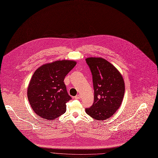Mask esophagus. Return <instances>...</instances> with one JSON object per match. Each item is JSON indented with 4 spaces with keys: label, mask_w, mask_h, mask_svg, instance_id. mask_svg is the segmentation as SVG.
<instances>
[{
    "label": "esophagus",
    "mask_w": 158,
    "mask_h": 158,
    "mask_svg": "<svg viewBox=\"0 0 158 158\" xmlns=\"http://www.w3.org/2000/svg\"><path fill=\"white\" fill-rule=\"evenodd\" d=\"M81 96L79 94H77L76 96H75L76 99H79V98H81Z\"/></svg>",
    "instance_id": "obj_1"
}]
</instances>
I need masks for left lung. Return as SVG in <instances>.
<instances>
[{"label": "left lung", "instance_id": "8db88e82", "mask_svg": "<svg viewBox=\"0 0 158 158\" xmlns=\"http://www.w3.org/2000/svg\"><path fill=\"white\" fill-rule=\"evenodd\" d=\"M92 75L94 90V103L85 109L87 114L97 120L114 115L119 109L125 94V83L119 71L101 58L85 59Z\"/></svg>", "mask_w": 158, "mask_h": 158}]
</instances>
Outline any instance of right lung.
Masks as SVG:
<instances>
[{
    "label": "right lung",
    "instance_id": "right-lung-1",
    "mask_svg": "<svg viewBox=\"0 0 158 158\" xmlns=\"http://www.w3.org/2000/svg\"><path fill=\"white\" fill-rule=\"evenodd\" d=\"M76 64L74 61H57L35 71L27 96L32 109L38 116L51 120L65 113L66 103L72 98L67 92L64 79Z\"/></svg>",
    "mask_w": 158,
    "mask_h": 158
}]
</instances>
